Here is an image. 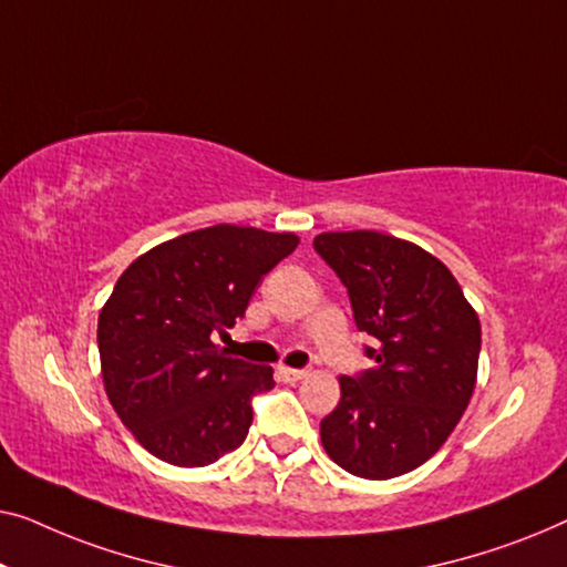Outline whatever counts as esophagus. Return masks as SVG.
<instances>
[{"label": "esophagus", "mask_w": 567, "mask_h": 567, "mask_svg": "<svg viewBox=\"0 0 567 567\" xmlns=\"http://www.w3.org/2000/svg\"><path fill=\"white\" fill-rule=\"evenodd\" d=\"M308 374V370H295V367H280V378L285 382H298Z\"/></svg>", "instance_id": "esophagus-1"}]
</instances>
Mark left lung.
<instances>
[{
	"label": "left lung",
	"instance_id": "left-lung-1",
	"mask_svg": "<svg viewBox=\"0 0 567 567\" xmlns=\"http://www.w3.org/2000/svg\"><path fill=\"white\" fill-rule=\"evenodd\" d=\"M370 333L372 370L341 378V401L321 421L329 457L367 481L411 473L440 452L475 390L481 321L440 259L378 230L313 238Z\"/></svg>",
	"mask_w": 567,
	"mask_h": 567
}]
</instances>
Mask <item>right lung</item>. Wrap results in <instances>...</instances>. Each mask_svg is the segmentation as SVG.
I'll use <instances>...</instances> for the list:
<instances>
[{"label":"right lung","mask_w":567,"mask_h":567,"mask_svg":"<svg viewBox=\"0 0 567 567\" xmlns=\"http://www.w3.org/2000/svg\"><path fill=\"white\" fill-rule=\"evenodd\" d=\"M295 246V234L220 223L154 246L121 275L97 323L102 380L154 457L203 467L246 440L272 367L228 357L213 339Z\"/></svg>","instance_id":"obj_1"}]
</instances>
